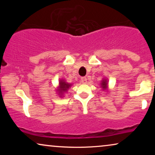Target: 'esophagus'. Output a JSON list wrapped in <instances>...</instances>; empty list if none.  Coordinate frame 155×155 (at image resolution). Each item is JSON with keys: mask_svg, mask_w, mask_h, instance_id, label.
<instances>
[{"mask_svg": "<svg viewBox=\"0 0 155 155\" xmlns=\"http://www.w3.org/2000/svg\"><path fill=\"white\" fill-rule=\"evenodd\" d=\"M80 82H81L82 83H86V82H87L86 77H82L81 79H80Z\"/></svg>", "mask_w": 155, "mask_h": 155, "instance_id": "34e87169", "label": "esophagus"}]
</instances>
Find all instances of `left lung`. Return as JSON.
Segmentation results:
<instances>
[{"mask_svg":"<svg viewBox=\"0 0 155 155\" xmlns=\"http://www.w3.org/2000/svg\"><path fill=\"white\" fill-rule=\"evenodd\" d=\"M101 87H102L103 90H106L107 87V80H104L102 82H101Z\"/></svg>","mask_w":155,"mask_h":155,"instance_id":"8db88e82","label":"left lung"}]
</instances>
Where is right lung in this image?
<instances>
[{"instance_id": "right-lung-1", "label": "right lung", "mask_w": 155, "mask_h": 155, "mask_svg": "<svg viewBox=\"0 0 155 155\" xmlns=\"http://www.w3.org/2000/svg\"><path fill=\"white\" fill-rule=\"evenodd\" d=\"M59 84H60V89H59L58 91L59 93H61V94H62L63 92H66L68 89L70 87V86H71V84L66 83V82L63 81V80H61Z\"/></svg>"}]
</instances>
